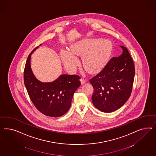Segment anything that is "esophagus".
<instances>
[{"label": "esophagus", "mask_w": 156, "mask_h": 156, "mask_svg": "<svg viewBox=\"0 0 156 156\" xmlns=\"http://www.w3.org/2000/svg\"><path fill=\"white\" fill-rule=\"evenodd\" d=\"M80 81L82 85H83V84H85V83H86V80L84 79H83V78H81L80 80Z\"/></svg>", "instance_id": "1"}]
</instances>
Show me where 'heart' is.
<instances>
[{
	"label": "heart",
	"instance_id": "1",
	"mask_svg": "<svg viewBox=\"0 0 156 156\" xmlns=\"http://www.w3.org/2000/svg\"><path fill=\"white\" fill-rule=\"evenodd\" d=\"M112 50V44L108 40L89 39L74 43L71 52L62 50V61L69 70H73L78 61L76 55H82V64L86 71L94 73L101 70L109 60Z\"/></svg>",
	"mask_w": 156,
	"mask_h": 156
}]
</instances>
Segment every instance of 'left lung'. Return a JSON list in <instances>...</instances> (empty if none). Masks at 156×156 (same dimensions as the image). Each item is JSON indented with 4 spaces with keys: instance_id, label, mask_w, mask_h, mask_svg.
I'll return each instance as SVG.
<instances>
[{
    "instance_id": "8db88e82",
    "label": "left lung",
    "mask_w": 156,
    "mask_h": 156,
    "mask_svg": "<svg viewBox=\"0 0 156 156\" xmlns=\"http://www.w3.org/2000/svg\"><path fill=\"white\" fill-rule=\"evenodd\" d=\"M120 47L122 54L112 58L102 71L90 80L94 88L92 102L97 109L105 113H111L122 107L132 90L134 63L126 47Z\"/></svg>"
}]
</instances>
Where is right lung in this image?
<instances>
[{"label": "right lung", "mask_w": 156, "mask_h": 156, "mask_svg": "<svg viewBox=\"0 0 156 156\" xmlns=\"http://www.w3.org/2000/svg\"><path fill=\"white\" fill-rule=\"evenodd\" d=\"M40 44L39 46H41ZM28 55L24 71V83L29 97L35 108L49 117H58L66 114L71 106L76 90L80 86V78L76 75L62 74L51 82H42L34 75Z\"/></svg>", "instance_id": "obj_1"}]
</instances>
